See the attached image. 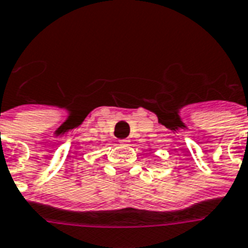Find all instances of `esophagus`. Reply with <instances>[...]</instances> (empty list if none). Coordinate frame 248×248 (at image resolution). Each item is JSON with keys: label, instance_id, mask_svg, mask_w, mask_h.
I'll list each match as a JSON object with an SVG mask.
<instances>
[{"label": "esophagus", "instance_id": "esophagus-1", "mask_svg": "<svg viewBox=\"0 0 248 248\" xmlns=\"http://www.w3.org/2000/svg\"><path fill=\"white\" fill-rule=\"evenodd\" d=\"M121 143H122V144H128V143H130V140H128V139H122V140H120Z\"/></svg>", "mask_w": 248, "mask_h": 248}]
</instances>
